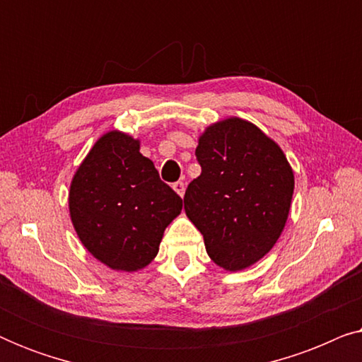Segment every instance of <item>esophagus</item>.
<instances>
[{
    "mask_svg": "<svg viewBox=\"0 0 362 362\" xmlns=\"http://www.w3.org/2000/svg\"><path fill=\"white\" fill-rule=\"evenodd\" d=\"M173 189H175L177 194L182 197V196H185V191H186V185L182 181H177V182H175V185H173Z\"/></svg>",
    "mask_w": 362,
    "mask_h": 362,
    "instance_id": "esophagus-1",
    "label": "esophagus"
}]
</instances>
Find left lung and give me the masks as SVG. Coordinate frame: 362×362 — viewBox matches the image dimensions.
Returning <instances> with one entry per match:
<instances>
[{"instance_id":"obj_1","label":"left lung","mask_w":362,"mask_h":362,"mask_svg":"<svg viewBox=\"0 0 362 362\" xmlns=\"http://www.w3.org/2000/svg\"><path fill=\"white\" fill-rule=\"evenodd\" d=\"M201 176L185 194V211L204 237L207 254L235 272L275 245L293 196V171L284 151L240 118L204 132L196 148Z\"/></svg>"}]
</instances>
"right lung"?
I'll return each instance as SVG.
<instances>
[{
    "label": "right lung",
    "instance_id": "obj_1",
    "mask_svg": "<svg viewBox=\"0 0 362 362\" xmlns=\"http://www.w3.org/2000/svg\"><path fill=\"white\" fill-rule=\"evenodd\" d=\"M69 207L86 249L113 270L133 272L155 259L182 201L141 155L140 143L110 132L74 176Z\"/></svg>",
    "mask_w": 362,
    "mask_h": 362
}]
</instances>
